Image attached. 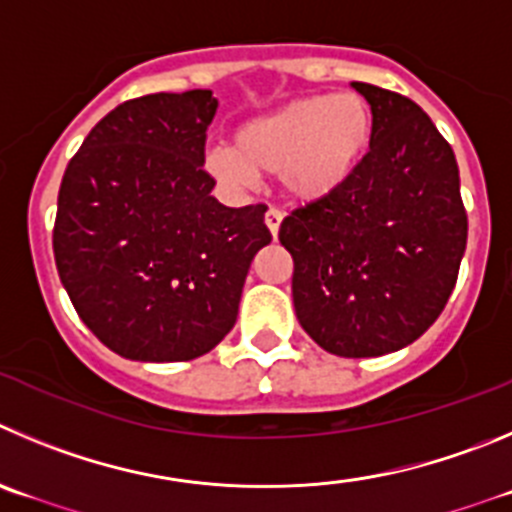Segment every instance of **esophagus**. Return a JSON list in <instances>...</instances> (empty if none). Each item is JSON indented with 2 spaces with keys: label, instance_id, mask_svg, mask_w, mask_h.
Returning <instances> with one entry per match:
<instances>
[{
  "label": "esophagus",
  "instance_id": "obj_1",
  "mask_svg": "<svg viewBox=\"0 0 512 512\" xmlns=\"http://www.w3.org/2000/svg\"><path fill=\"white\" fill-rule=\"evenodd\" d=\"M265 224H267V229H270L272 237H278L280 224H283V212H280V209H275V207H270V209H267V214H265Z\"/></svg>",
  "mask_w": 512,
  "mask_h": 512
}]
</instances>
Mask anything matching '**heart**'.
I'll return each mask as SVG.
<instances>
[{
	"instance_id": "obj_1",
	"label": "heart",
	"mask_w": 512,
	"mask_h": 512,
	"mask_svg": "<svg viewBox=\"0 0 512 512\" xmlns=\"http://www.w3.org/2000/svg\"><path fill=\"white\" fill-rule=\"evenodd\" d=\"M374 133V111L361 95H305L278 111L242 123L232 148H214L207 169L214 179L242 189L255 174H280L298 202L328 197L364 159Z\"/></svg>"
}]
</instances>
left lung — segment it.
I'll list each match as a JSON object with an SVG mask.
<instances>
[{
	"label": "left lung",
	"mask_w": 512,
	"mask_h": 512,
	"mask_svg": "<svg viewBox=\"0 0 512 512\" xmlns=\"http://www.w3.org/2000/svg\"><path fill=\"white\" fill-rule=\"evenodd\" d=\"M374 111L369 151L333 194L293 209L300 326L328 353L369 358L417 341L439 318L467 245L455 151L407 95L353 83Z\"/></svg>",
	"instance_id": "8db88e82"
}]
</instances>
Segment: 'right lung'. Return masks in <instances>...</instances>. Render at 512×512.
<instances>
[{
  "instance_id": "1",
  "label": "right lung",
  "mask_w": 512,
  "mask_h": 512,
  "mask_svg": "<svg viewBox=\"0 0 512 512\" xmlns=\"http://www.w3.org/2000/svg\"><path fill=\"white\" fill-rule=\"evenodd\" d=\"M212 90L113 108L70 159L52 250L80 321L133 361H189L237 321L265 204L224 207L204 171Z\"/></svg>"
}]
</instances>
